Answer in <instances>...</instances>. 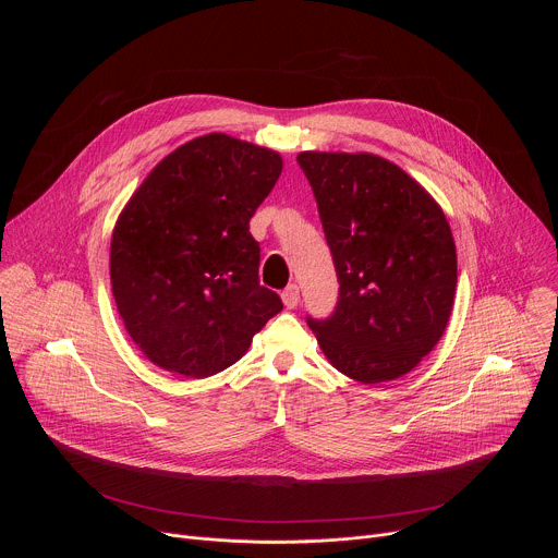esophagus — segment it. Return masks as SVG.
Listing matches in <instances>:
<instances>
[{"instance_id":"1","label":"esophagus","mask_w":558,"mask_h":558,"mask_svg":"<svg viewBox=\"0 0 558 558\" xmlns=\"http://www.w3.org/2000/svg\"><path fill=\"white\" fill-rule=\"evenodd\" d=\"M282 302H284L287 308H295L300 304V287L298 284H289L282 291Z\"/></svg>"}]
</instances>
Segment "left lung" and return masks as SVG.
Instances as JSON below:
<instances>
[{"mask_svg": "<svg viewBox=\"0 0 558 558\" xmlns=\"http://www.w3.org/2000/svg\"><path fill=\"white\" fill-rule=\"evenodd\" d=\"M340 291L306 325L331 364L362 384L415 368L452 311L457 254L441 207L407 172L373 154L302 151Z\"/></svg>", "mask_w": 558, "mask_h": 558, "instance_id": "obj_1", "label": "left lung"}]
</instances>
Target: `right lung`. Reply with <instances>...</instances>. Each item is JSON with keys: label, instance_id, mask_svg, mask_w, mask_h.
Returning a JSON list of instances; mask_svg holds the SVG:
<instances>
[{"label": "right lung", "instance_id": "right-lung-1", "mask_svg": "<svg viewBox=\"0 0 558 558\" xmlns=\"http://www.w3.org/2000/svg\"><path fill=\"white\" fill-rule=\"evenodd\" d=\"M280 172V154L207 134L166 156L119 216L112 293L154 364L185 377L220 373L282 311L258 280L260 245L250 231Z\"/></svg>", "mask_w": 558, "mask_h": 558}]
</instances>
